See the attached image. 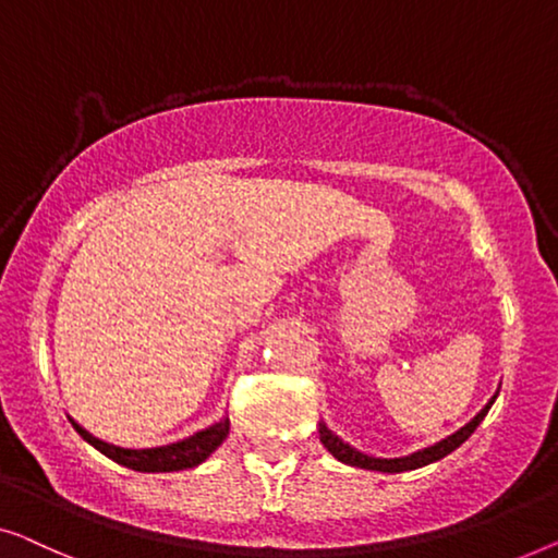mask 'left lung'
I'll use <instances>...</instances> for the list:
<instances>
[{
    "label": "left lung",
    "instance_id": "8db88e82",
    "mask_svg": "<svg viewBox=\"0 0 558 558\" xmlns=\"http://www.w3.org/2000/svg\"><path fill=\"white\" fill-rule=\"evenodd\" d=\"M493 402H496V397H493L490 402L485 404L483 410L477 412L475 417L470 420L465 427L458 429V433H454V435L445 437L442 442H437V445H433V447H425V450L407 454V458H395V460L368 458V454L354 450V447H349L347 442H341V439L336 437V435L331 433V429H328V427L324 425V422H320V425H318V435H320V442H324L326 450L331 452L336 460L347 462V465L364 468V470H379V473H404V470H417V468H422V465H429V462H435V460H439V458H445V454H450L452 450H458V447H460L462 442H465V439H468L470 435L475 433V427L481 425L485 414H488Z\"/></svg>",
    "mask_w": 558,
    "mask_h": 558
}]
</instances>
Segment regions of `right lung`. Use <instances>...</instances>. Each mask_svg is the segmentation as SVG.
Returning <instances> with one entry per match:
<instances>
[{
	"label": "right lung",
	"mask_w": 558,
	"mask_h": 558,
	"mask_svg": "<svg viewBox=\"0 0 558 558\" xmlns=\"http://www.w3.org/2000/svg\"><path fill=\"white\" fill-rule=\"evenodd\" d=\"M75 433L81 435L85 442H90L96 450H100L106 458H111L113 462H119L123 468L138 470V473H174V470H186L199 465L209 458L211 452L217 450L219 445L225 442L227 433H230V420H219L217 425H211L202 433L192 435L182 439V442L167 445V447H151V450H123V447L108 445L104 439L93 437L90 433H85L81 425H75Z\"/></svg>",
	"instance_id": "add662e5"
}]
</instances>
